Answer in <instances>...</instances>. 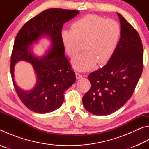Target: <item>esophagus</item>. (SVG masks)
<instances>
[{
	"instance_id": "1",
	"label": "esophagus",
	"mask_w": 149,
	"mask_h": 149,
	"mask_svg": "<svg viewBox=\"0 0 149 149\" xmlns=\"http://www.w3.org/2000/svg\"><path fill=\"white\" fill-rule=\"evenodd\" d=\"M75 76H76L77 79H80V78L83 77V75L81 74H80L79 73H76V74H75Z\"/></svg>"
}]
</instances>
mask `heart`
Segmentation results:
<instances>
[{
    "label": "heart",
    "mask_w": 149,
    "mask_h": 149,
    "mask_svg": "<svg viewBox=\"0 0 149 149\" xmlns=\"http://www.w3.org/2000/svg\"><path fill=\"white\" fill-rule=\"evenodd\" d=\"M72 29L60 32L63 46L70 56H74L82 49L84 42L86 50L72 60L75 69L86 71L94 68L98 62L104 64L114 54L119 41L121 29L114 19L94 14H88L75 20Z\"/></svg>",
    "instance_id": "obj_1"
}]
</instances>
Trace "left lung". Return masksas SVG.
I'll use <instances>...</instances> for the list:
<instances>
[{"mask_svg": "<svg viewBox=\"0 0 149 149\" xmlns=\"http://www.w3.org/2000/svg\"><path fill=\"white\" fill-rule=\"evenodd\" d=\"M121 37L112 58L104 66L88 75L89 91L83 97L87 111L97 116L109 115L132 97L142 74L143 47L137 31L117 13Z\"/></svg>", "mask_w": 149, "mask_h": 149, "instance_id": "obj_1", "label": "left lung"}]
</instances>
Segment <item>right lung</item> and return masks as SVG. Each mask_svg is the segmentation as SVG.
<instances>
[{
	"instance_id": "obj_1",
	"label": "right lung",
	"mask_w": 149,
	"mask_h": 149,
	"mask_svg": "<svg viewBox=\"0 0 149 149\" xmlns=\"http://www.w3.org/2000/svg\"><path fill=\"white\" fill-rule=\"evenodd\" d=\"M79 13L76 10H45L24 25L16 37L11 55L10 73L17 95L30 110L46 114L61 107L64 92L75 81V72L65 56L60 39L64 24ZM42 35L52 40V47L45 56L39 59L31 50L32 44ZM21 60L31 63L37 75V83L30 91L19 88L13 78L15 64Z\"/></svg>"
}]
</instances>
